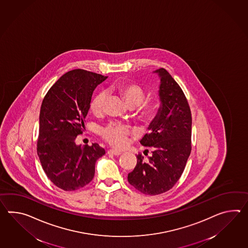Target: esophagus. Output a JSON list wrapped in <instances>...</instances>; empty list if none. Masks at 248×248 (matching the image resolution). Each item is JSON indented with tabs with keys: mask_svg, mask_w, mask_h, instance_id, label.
Masks as SVG:
<instances>
[{
	"mask_svg": "<svg viewBox=\"0 0 248 248\" xmlns=\"http://www.w3.org/2000/svg\"><path fill=\"white\" fill-rule=\"evenodd\" d=\"M108 154L114 155H119L122 154L121 151H118V150H116V149H110V150L108 151Z\"/></svg>",
	"mask_w": 248,
	"mask_h": 248,
	"instance_id": "1",
	"label": "esophagus"
}]
</instances>
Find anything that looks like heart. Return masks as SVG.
I'll use <instances>...</instances> for the list:
<instances>
[{
    "label": "heart",
    "mask_w": 248,
    "mask_h": 248,
    "mask_svg": "<svg viewBox=\"0 0 248 248\" xmlns=\"http://www.w3.org/2000/svg\"><path fill=\"white\" fill-rule=\"evenodd\" d=\"M116 91L129 108H134L140 104L145 96L143 90L137 84L119 83L116 86ZM105 100L106 94L104 93L98 94L92 100L90 109L93 115L99 116L104 113ZM156 108L157 107L154 101H145L140 104L139 113L144 120H150L155 115ZM130 133V130L127 127L116 124H110L100 130V134L103 139L116 148H124L126 146Z\"/></svg>",
    "instance_id": "b5f03b06"
}]
</instances>
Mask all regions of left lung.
<instances>
[{"mask_svg": "<svg viewBox=\"0 0 248 248\" xmlns=\"http://www.w3.org/2000/svg\"><path fill=\"white\" fill-rule=\"evenodd\" d=\"M159 77L160 106L140 143L153 149L128 173V182L143 194L158 195L173 187L183 172L191 151V113L182 89L164 68L153 72Z\"/></svg>", "mask_w": 248, "mask_h": 248, "instance_id": "left-lung-1", "label": "left lung"}]
</instances>
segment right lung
I'll return each instance as SVG.
<instances>
[{"label": "right lung", "instance_id": "1", "mask_svg": "<svg viewBox=\"0 0 248 248\" xmlns=\"http://www.w3.org/2000/svg\"><path fill=\"white\" fill-rule=\"evenodd\" d=\"M108 77L75 69L56 82L44 97L39 116L37 154L44 172L57 187L77 190L92 182L96 161L105 155L99 144L77 145L95 88Z\"/></svg>", "mask_w": 248, "mask_h": 248}]
</instances>
